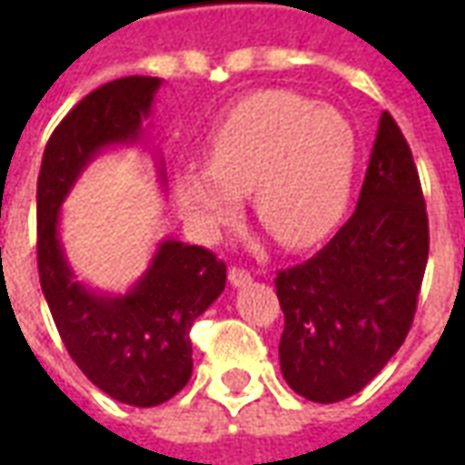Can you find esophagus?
<instances>
[{
  "mask_svg": "<svg viewBox=\"0 0 465 465\" xmlns=\"http://www.w3.org/2000/svg\"><path fill=\"white\" fill-rule=\"evenodd\" d=\"M229 282H232V286H246V283L252 282V273L246 272V269H239V266H232L229 269Z\"/></svg>",
  "mask_w": 465,
  "mask_h": 465,
  "instance_id": "obj_1",
  "label": "esophagus"
}]
</instances>
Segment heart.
<instances>
[{
	"label": "heart",
	"mask_w": 465,
	"mask_h": 465,
	"mask_svg": "<svg viewBox=\"0 0 465 465\" xmlns=\"http://www.w3.org/2000/svg\"><path fill=\"white\" fill-rule=\"evenodd\" d=\"M359 163L349 116L286 89L246 96L216 124L206 166L173 173L182 212L202 239L236 222L242 196L273 239L289 249L319 242L341 222Z\"/></svg>",
	"instance_id": "heart-1"
}]
</instances>
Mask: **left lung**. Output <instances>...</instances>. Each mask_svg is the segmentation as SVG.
Returning <instances> with one entry per match:
<instances>
[{
	"instance_id": "left-lung-1",
	"label": "left lung",
	"mask_w": 465,
	"mask_h": 465,
	"mask_svg": "<svg viewBox=\"0 0 465 465\" xmlns=\"http://www.w3.org/2000/svg\"><path fill=\"white\" fill-rule=\"evenodd\" d=\"M429 262V216L399 124L381 114L351 219L309 262L276 273L286 383L313 403L359 393L401 349Z\"/></svg>"
}]
</instances>
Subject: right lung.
<instances>
[{"instance_id":"right-lung-1","label":"right lung","mask_w":465,"mask_h":465,"mask_svg":"<svg viewBox=\"0 0 465 465\" xmlns=\"http://www.w3.org/2000/svg\"><path fill=\"white\" fill-rule=\"evenodd\" d=\"M159 76H124L86 94L49 136L36 182L39 282L69 356L114 401L152 409L192 379V323L222 296L226 263L209 249L159 243L126 293L76 282L59 242V209L96 153L142 142ZM163 183V169L159 163Z\"/></svg>"}]
</instances>
